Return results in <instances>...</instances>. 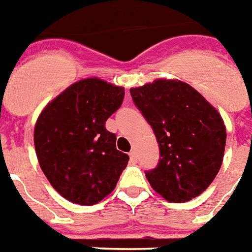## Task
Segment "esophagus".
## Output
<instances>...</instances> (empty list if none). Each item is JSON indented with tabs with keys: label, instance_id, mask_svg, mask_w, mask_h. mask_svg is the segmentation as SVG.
I'll return each mask as SVG.
<instances>
[{
	"label": "esophagus",
	"instance_id": "1",
	"mask_svg": "<svg viewBox=\"0 0 252 252\" xmlns=\"http://www.w3.org/2000/svg\"><path fill=\"white\" fill-rule=\"evenodd\" d=\"M130 158H131V161H138V156H136V151H135V149H131V152H130Z\"/></svg>",
	"mask_w": 252,
	"mask_h": 252
}]
</instances>
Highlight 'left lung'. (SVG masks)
<instances>
[{"mask_svg":"<svg viewBox=\"0 0 252 252\" xmlns=\"http://www.w3.org/2000/svg\"><path fill=\"white\" fill-rule=\"evenodd\" d=\"M130 94L159 147L158 166L145 172L151 187L168 202L196 198L223 163L226 130L220 113L183 81L159 78Z\"/></svg>","mask_w":252,"mask_h":252,"instance_id":"8db88e82","label":"left lung"}]
</instances>
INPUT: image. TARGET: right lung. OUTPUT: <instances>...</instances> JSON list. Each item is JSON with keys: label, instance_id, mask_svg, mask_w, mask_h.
<instances>
[{"label": "right lung", "instance_id": "1", "mask_svg": "<svg viewBox=\"0 0 252 252\" xmlns=\"http://www.w3.org/2000/svg\"><path fill=\"white\" fill-rule=\"evenodd\" d=\"M125 89L100 78L66 87L37 118L34 148L43 174L60 196L91 206L111 194L127 166L105 121L121 107Z\"/></svg>", "mask_w": 252, "mask_h": 252}]
</instances>
